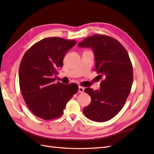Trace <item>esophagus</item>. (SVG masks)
I'll list each match as a JSON object with an SVG mask.
<instances>
[{
  "instance_id": "34e87169",
  "label": "esophagus",
  "mask_w": 154,
  "mask_h": 154,
  "mask_svg": "<svg viewBox=\"0 0 154 154\" xmlns=\"http://www.w3.org/2000/svg\"><path fill=\"white\" fill-rule=\"evenodd\" d=\"M78 92H80V93H83V92H84V88H83V87L79 86V87H78Z\"/></svg>"
}]
</instances>
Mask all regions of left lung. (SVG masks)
I'll return each mask as SVG.
<instances>
[{"label":"left lung","instance_id":"1","mask_svg":"<svg viewBox=\"0 0 154 154\" xmlns=\"http://www.w3.org/2000/svg\"><path fill=\"white\" fill-rule=\"evenodd\" d=\"M78 46L92 49L96 61L94 70L103 79L100 90H84L91 101L83 109V113L94 122H106L122 109L131 91L132 62L123 45L109 36L94 35L83 39Z\"/></svg>","mask_w":154,"mask_h":154}]
</instances>
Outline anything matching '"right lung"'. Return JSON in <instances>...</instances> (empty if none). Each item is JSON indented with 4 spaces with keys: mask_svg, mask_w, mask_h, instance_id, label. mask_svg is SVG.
Instances as JSON below:
<instances>
[{
    "mask_svg": "<svg viewBox=\"0 0 154 154\" xmlns=\"http://www.w3.org/2000/svg\"><path fill=\"white\" fill-rule=\"evenodd\" d=\"M76 42L49 37L32 45L23 57L18 72L20 91L28 108L37 117L45 120L59 118L78 92L76 83H54L53 78L63 67L65 55Z\"/></svg>",
    "mask_w": 154,
    "mask_h": 154,
    "instance_id": "1",
    "label": "right lung"
}]
</instances>
